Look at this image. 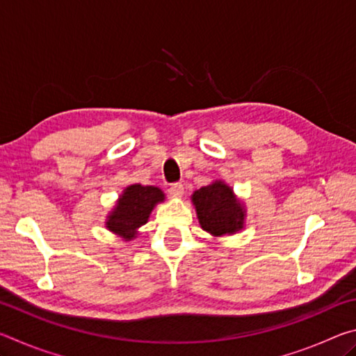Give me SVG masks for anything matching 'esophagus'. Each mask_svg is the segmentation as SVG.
I'll return each instance as SVG.
<instances>
[{
	"label": "esophagus",
	"instance_id": "34e87169",
	"mask_svg": "<svg viewBox=\"0 0 356 356\" xmlns=\"http://www.w3.org/2000/svg\"><path fill=\"white\" fill-rule=\"evenodd\" d=\"M168 193H170L172 197H180L184 195V185L179 184V182L171 184L170 188H168Z\"/></svg>",
	"mask_w": 356,
	"mask_h": 356
}]
</instances>
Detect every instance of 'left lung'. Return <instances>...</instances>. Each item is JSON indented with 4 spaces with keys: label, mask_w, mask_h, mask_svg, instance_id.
I'll return each instance as SVG.
<instances>
[{
    "label": "left lung",
    "mask_w": 356,
    "mask_h": 356,
    "mask_svg": "<svg viewBox=\"0 0 356 356\" xmlns=\"http://www.w3.org/2000/svg\"><path fill=\"white\" fill-rule=\"evenodd\" d=\"M191 197L201 227L212 236L236 234L243 227L242 204L226 184L213 182L202 186Z\"/></svg>",
    "instance_id": "left-lung-1"
}]
</instances>
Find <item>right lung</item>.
<instances>
[{
  "mask_svg": "<svg viewBox=\"0 0 356 356\" xmlns=\"http://www.w3.org/2000/svg\"><path fill=\"white\" fill-rule=\"evenodd\" d=\"M163 200V191L156 186L130 185L119 197L116 209L108 216L106 227L122 238L131 240L136 236V229L147 222L155 204Z\"/></svg>",
  "mask_w": 356,
  "mask_h": 356,
  "instance_id": "add662e5",
  "label": "right lung"
}]
</instances>
